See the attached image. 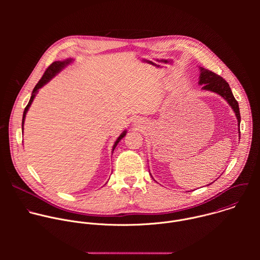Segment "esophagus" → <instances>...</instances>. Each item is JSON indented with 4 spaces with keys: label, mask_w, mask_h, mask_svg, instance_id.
I'll return each instance as SVG.
<instances>
[{
    "label": "esophagus",
    "mask_w": 260,
    "mask_h": 260,
    "mask_svg": "<svg viewBox=\"0 0 260 260\" xmlns=\"http://www.w3.org/2000/svg\"><path fill=\"white\" fill-rule=\"evenodd\" d=\"M142 122H143V121H142L141 119H136V120L134 121V125H135V126H138V127H140V125L142 124Z\"/></svg>",
    "instance_id": "1"
}]
</instances>
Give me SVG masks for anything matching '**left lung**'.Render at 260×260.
I'll use <instances>...</instances> for the list:
<instances>
[{
  "label": "left lung",
  "mask_w": 260,
  "mask_h": 260,
  "mask_svg": "<svg viewBox=\"0 0 260 260\" xmlns=\"http://www.w3.org/2000/svg\"><path fill=\"white\" fill-rule=\"evenodd\" d=\"M199 79H200L199 85H202L203 90L217 93L228 102V104L230 105V107L235 112V115L238 120L239 131H240L241 115H240L239 103L236 101L229 83L222 77L216 75L215 73H213L205 68H202V67H200V78ZM239 135H240V132H239Z\"/></svg>",
  "instance_id": "obj_1"
}]
</instances>
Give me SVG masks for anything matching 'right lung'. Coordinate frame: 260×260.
I'll return each instance as SVG.
<instances>
[{
	"mask_svg": "<svg viewBox=\"0 0 260 260\" xmlns=\"http://www.w3.org/2000/svg\"><path fill=\"white\" fill-rule=\"evenodd\" d=\"M73 61H74L73 58H67V59H64V60H57V61L52 62V63L46 69V71H45V73H44V75L42 76V78L40 79V81H39L38 83H37V85H36L35 88L32 89V92H31L29 102H28V104L26 105V107H25V109H24V111H23L22 125H21V126H22V133H23V124H24V120H25V115H26V113H27V111H28V109H29V107H30V105H31V103H32V101H34V99H35V96L37 95V93H38L39 89L42 88L45 84H47L51 79H53V78L57 75L58 73H60L66 67H68L69 64H71ZM125 135H126V131H123V132L120 134V136L117 138V140L115 141V143H114V145H113V148H112V153H113L114 149L116 148L117 144L120 142L121 139H123V138L125 137Z\"/></svg>",
	"mask_w": 260,
	"mask_h": 260,
	"instance_id": "right-lung-1",
	"label": "right lung"
}]
</instances>
